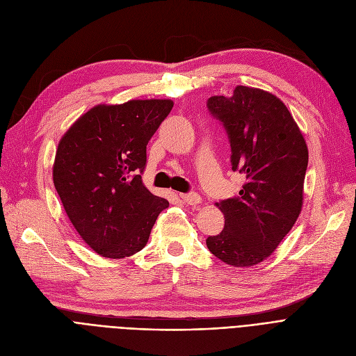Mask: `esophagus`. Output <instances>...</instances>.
Returning a JSON list of instances; mask_svg holds the SVG:
<instances>
[{"instance_id":"obj_1","label":"esophagus","mask_w":356,"mask_h":356,"mask_svg":"<svg viewBox=\"0 0 356 356\" xmlns=\"http://www.w3.org/2000/svg\"><path fill=\"white\" fill-rule=\"evenodd\" d=\"M179 197L188 204H199L202 202V197L197 193H180Z\"/></svg>"}]
</instances>
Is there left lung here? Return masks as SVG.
<instances>
[{
  "instance_id": "obj_1",
  "label": "left lung",
  "mask_w": 356,
  "mask_h": 356,
  "mask_svg": "<svg viewBox=\"0 0 356 356\" xmlns=\"http://www.w3.org/2000/svg\"><path fill=\"white\" fill-rule=\"evenodd\" d=\"M207 106L227 131L232 170L245 175L236 197L216 203L225 227L207 245L223 263L250 267L274 252L300 215L307 145L287 106L263 89L236 86Z\"/></svg>"
}]
</instances>
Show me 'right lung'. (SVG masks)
<instances>
[{
    "label": "right lung",
    "instance_id": "1",
    "mask_svg": "<svg viewBox=\"0 0 356 356\" xmlns=\"http://www.w3.org/2000/svg\"><path fill=\"white\" fill-rule=\"evenodd\" d=\"M168 99L98 105L59 143L53 181L63 208L86 244L102 257H129L147 244L168 202L141 179L147 144L170 114Z\"/></svg>",
    "mask_w": 356,
    "mask_h": 356
}]
</instances>
